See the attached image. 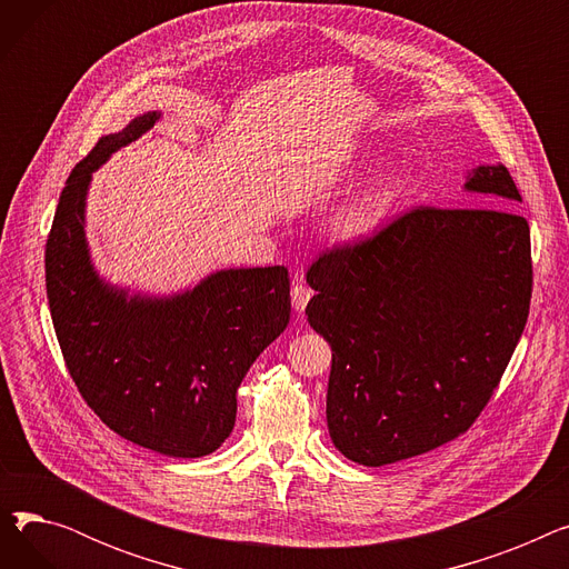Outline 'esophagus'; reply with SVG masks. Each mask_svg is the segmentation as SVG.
<instances>
[{
  "instance_id": "esophagus-1",
  "label": "esophagus",
  "mask_w": 569,
  "mask_h": 569,
  "mask_svg": "<svg viewBox=\"0 0 569 569\" xmlns=\"http://www.w3.org/2000/svg\"><path fill=\"white\" fill-rule=\"evenodd\" d=\"M290 295H292V307H295V311H305L307 305H309V300L313 297V290H311L307 283H295L292 290H290Z\"/></svg>"
}]
</instances>
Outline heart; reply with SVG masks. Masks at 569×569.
Masks as SVG:
<instances>
[{
    "label": "heart",
    "instance_id": "obj_1",
    "mask_svg": "<svg viewBox=\"0 0 569 569\" xmlns=\"http://www.w3.org/2000/svg\"><path fill=\"white\" fill-rule=\"evenodd\" d=\"M401 189V174L390 172L378 182L346 198L330 217V232L339 239H357L369 234L392 207Z\"/></svg>",
    "mask_w": 569,
    "mask_h": 569
}]
</instances>
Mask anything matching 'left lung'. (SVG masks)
<instances>
[{"label":"left lung","mask_w":569,"mask_h":569,"mask_svg":"<svg viewBox=\"0 0 569 569\" xmlns=\"http://www.w3.org/2000/svg\"><path fill=\"white\" fill-rule=\"evenodd\" d=\"M466 191L496 207H415L309 267V325L332 346L327 427L355 463L385 466L466 433L523 335L530 228L505 166Z\"/></svg>","instance_id":"1"}]
</instances>
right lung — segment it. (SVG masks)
Wrapping results in <instances>:
<instances>
[{
    "label": "right lung",
    "mask_w": 569,
    "mask_h": 569,
    "mask_svg": "<svg viewBox=\"0 0 569 569\" xmlns=\"http://www.w3.org/2000/svg\"><path fill=\"white\" fill-rule=\"evenodd\" d=\"M144 112L103 136L69 174L46 244V290L67 369L106 427L147 450L196 459L234 427L237 387L290 320L288 269H221L172 297L99 279L84 242L92 172L154 127Z\"/></svg>",
    "instance_id": "1"
}]
</instances>
